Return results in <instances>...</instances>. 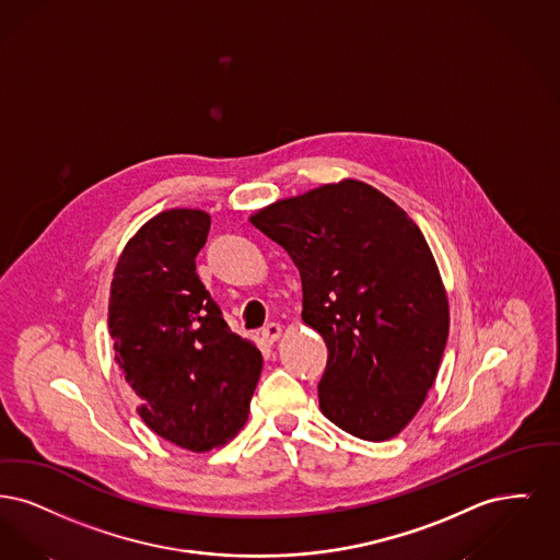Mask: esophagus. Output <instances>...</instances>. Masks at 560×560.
I'll use <instances>...</instances> for the list:
<instances>
[{"label": "esophagus", "instance_id": "esophagus-1", "mask_svg": "<svg viewBox=\"0 0 560 560\" xmlns=\"http://www.w3.org/2000/svg\"><path fill=\"white\" fill-rule=\"evenodd\" d=\"M280 335H282V326H280V324H273V322L261 330V339L268 342V345H273V342L278 341Z\"/></svg>", "mask_w": 560, "mask_h": 560}]
</instances>
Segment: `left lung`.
<instances>
[{"instance_id":"left-lung-1","label":"left lung","mask_w":560,"mask_h":560,"mask_svg":"<svg viewBox=\"0 0 560 560\" xmlns=\"http://www.w3.org/2000/svg\"><path fill=\"white\" fill-rule=\"evenodd\" d=\"M250 223L291 255L303 322L328 347L319 410L353 438H395L433 387L450 330L438 264L418 225L355 179L278 200Z\"/></svg>"}]
</instances>
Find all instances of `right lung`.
Returning <instances> with one entry per match:
<instances>
[{
  "mask_svg": "<svg viewBox=\"0 0 560 560\" xmlns=\"http://www.w3.org/2000/svg\"><path fill=\"white\" fill-rule=\"evenodd\" d=\"M211 218L171 209L127 243L115 268L108 330L138 413L171 443L209 452L236 435L264 358L234 335L196 273Z\"/></svg>",
  "mask_w": 560,
  "mask_h": 560,
  "instance_id": "obj_1",
  "label": "right lung"
}]
</instances>
